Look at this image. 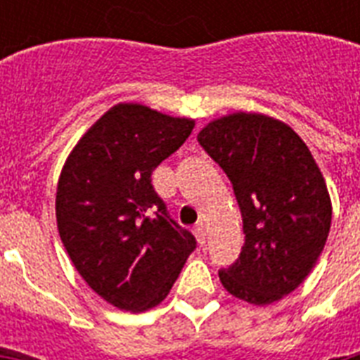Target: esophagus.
<instances>
[{"mask_svg":"<svg viewBox=\"0 0 360 360\" xmlns=\"http://www.w3.org/2000/svg\"><path fill=\"white\" fill-rule=\"evenodd\" d=\"M194 236H196V239H198V243H200V245H205V243H207V239H209L207 226L203 224V222H200V224L194 228Z\"/></svg>","mask_w":360,"mask_h":360,"instance_id":"obj_1","label":"esophagus"}]
</instances>
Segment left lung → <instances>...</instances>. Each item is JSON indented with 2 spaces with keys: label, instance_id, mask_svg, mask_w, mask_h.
<instances>
[{
  "label": "left lung",
  "instance_id": "left-lung-1",
  "mask_svg": "<svg viewBox=\"0 0 360 360\" xmlns=\"http://www.w3.org/2000/svg\"><path fill=\"white\" fill-rule=\"evenodd\" d=\"M200 146L230 177L245 245L219 271L228 293L271 304L299 288L329 236L333 205L312 153L290 124L236 112L200 130Z\"/></svg>",
  "mask_w": 360,
  "mask_h": 360
}]
</instances>
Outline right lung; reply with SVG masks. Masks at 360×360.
<instances>
[{"label":"right lung","instance_id":"obj_1","mask_svg":"<svg viewBox=\"0 0 360 360\" xmlns=\"http://www.w3.org/2000/svg\"><path fill=\"white\" fill-rule=\"evenodd\" d=\"M192 129L188 117L120 103L65 160L56 192L59 237L87 285L120 310L160 304L196 248L151 185L153 169Z\"/></svg>","mask_w":360,"mask_h":360}]
</instances>
